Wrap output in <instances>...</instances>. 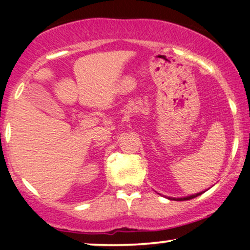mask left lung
<instances>
[{"mask_svg":"<svg viewBox=\"0 0 250 250\" xmlns=\"http://www.w3.org/2000/svg\"><path fill=\"white\" fill-rule=\"evenodd\" d=\"M203 193V191H202ZM202 193H197V194H195V195H190V196H187V197H180V199H170V197H169V199L170 200H179V201H186V200H191V199H194V197H196V196H199V195H201Z\"/></svg>","mask_w":250,"mask_h":250,"instance_id":"1","label":"left lung"}]
</instances>
